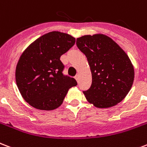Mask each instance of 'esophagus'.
Returning <instances> with one entry per match:
<instances>
[{"instance_id": "1", "label": "esophagus", "mask_w": 147, "mask_h": 147, "mask_svg": "<svg viewBox=\"0 0 147 147\" xmlns=\"http://www.w3.org/2000/svg\"><path fill=\"white\" fill-rule=\"evenodd\" d=\"M75 78H76V81H77L78 82V79H79V76H78V75H76V77H75Z\"/></svg>"}]
</instances>
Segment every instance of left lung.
Returning <instances> with one entry per match:
<instances>
[{"mask_svg": "<svg viewBox=\"0 0 147 147\" xmlns=\"http://www.w3.org/2000/svg\"><path fill=\"white\" fill-rule=\"evenodd\" d=\"M78 49L86 56L92 72V85L84 91L88 102L97 108H109L120 102L130 90L134 69L125 51L102 34L77 38Z\"/></svg>", "mask_w": 147, "mask_h": 147, "instance_id": "obj_1", "label": "left lung"}]
</instances>
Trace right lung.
Here are the masks:
<instances>
[{"label":"right lung","mask_w":147,"mask_h":147,"mask_svg":"<svg viewBox=\"0 0 147 147\" xmlns=\"http://www.w3.org/2000/svg\"><path fill=\"white\" fill-rule=\"evenodd\" d=\"M76 43L69 34L51 31L27 48L15 70L17 86L24 100L34 108L50 111L61 106L69 89L77 85L74 78L62 74L63 54Z\"/></svg>","instance_id":"right-lung-1"}]
</instances>
